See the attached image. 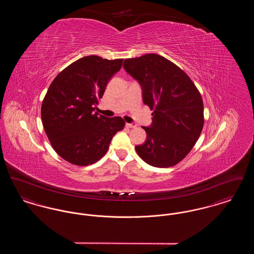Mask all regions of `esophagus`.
Returning <instances> with one entry per match:
<instances>
[{
	"label": "esophagus",
	"mask_w": 254,
	"mask_h": 254,
	"mask_svg": "<svg viewBox=\"0 0 254 254\" xmlns=\"http://www.w3.org/2000/svg\"><path fill=\"white\" fill-rule=\"evenodd\" d=\"M126 126H127V127H129V128H135V127H137V125H136L135 123H130V124H129V123H127Z\"/></svg>",
	"instance_id": "34e87169"
}]
</instances>
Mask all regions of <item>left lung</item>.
<instances>
[{
  "label": "left lung",
  "mask_w": 254,
  "mask_h": 254,
  "mask_svg": "<svg viewBox=\"0 0 254 254\" xmlns=\"http://www.w3.org/2000/svg\"><path fill=\"white\" fill-rule=\"evenodd\" d=\"M125 70L142 87L152 124L138 155L156 168L175 166L192 149L204 126V105L193 82L172 62L157 54L126 59Z\"/></svg>",
  "instance_id": "left-lung-1"
}]
</instances>
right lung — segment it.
Returning <instances> with one entry per match:
<instances>
[{
    "label": "right lung",
    "instance_id": "1",
    "mask_svg": "<svg viewBox=\"0 0 254 254\" xmlns=\"http://www.w3.org/2000/svg\"><path fill=\"white\" fill-rule=\"evenodd\" d=\"M122 63L85 56L62 70L49 85L41 109L43 126L54 150L73 165L88 166L100 160L125 127L121 117L94 112Z\"/></svg>",
    "mask_w": 254,
    "mask_h": 254
}]
</instances>
